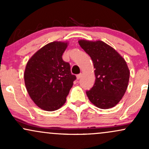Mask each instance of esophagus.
Instances as JSON below:
<instances>
[{
  "label": "esophagus",
  "mask_w": 149,
  "mask_h": 149,
  "mask_svg": "<svg viewBox=\"0 0 149 149\" xmlns=\"http://www.w3.org/2000/svg\"><path fill=\"white\" fill-rule=\"evenodd\" d=\"M81 76H82V74H81V73H80V74H78V75H77V76H76V78H77V79H78V80H79L80 78H81Z\"/></svg>",
  "instance_id": "1"
}]
</instances>
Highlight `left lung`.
<instances>
[{"label":"left lung","instance_id":"8db88e82","mask_svg":"<svg viewBox=\"0 0 149 149\" xmlns=\"http://www.w3.org/2000/svg\"><path fill=\"white\" fill-rule=\"evenodd\" d=\"M78 43L93 61L96 79L86 91L89 100L102 109L115 107L127 88L130 71L125 59L116 49L102 41L80 40Z\"/></svg>","mask_w":149,"mask_h":149}]
</instances>
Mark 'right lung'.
<instances>
[{
	"label": "right lung",
	"mask_w": 149,
	"mask_h": 149,
	"mask_svg": "<svg viewBox=\"0 0 149 149\" xmlns=\"http://www.w3.org/2000/svg\"><path fill=\"white\" fill-rule=\"evenodd\" d=\"M68 42L54 41L43 46L30 58L26 66V88L39 108L53 111L64 105L76 79L69 63L62 59Z\"/></svg>",
	"instance_id": "1"
}]
</instances>
